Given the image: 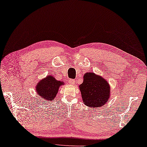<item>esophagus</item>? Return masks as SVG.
Segmentation results:
<instances>
[{
    "mask_svg": "<svg viewBox=\"0 0 147 147\" xmlns=\"http://www.w3.org/2000/svg\"><path fill=\"white\" fill-rule=\"evenodd\" d=\"M68 83L69 85H74V84H75V80H74V79H69V80L68 81Z\"/></svg>",
    "mask_w": 147,
    "mask_h": 147,
    "instance_id": "esophagus-1",
    "label": "esophagus"
}]
</instances>
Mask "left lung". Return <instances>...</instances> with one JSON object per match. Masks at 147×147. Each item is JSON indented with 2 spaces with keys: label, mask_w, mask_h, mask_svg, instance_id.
Listing matches in <instances>:
<instances>
[{
  "label": "left lung",
  "mask_w": 147,
  "mask_h": 147,
  "mask_svg": "<svg viewBox=\"0 0 147 147\" xmlns=\"http://www.w3.org/2000/svg\"><path fill=\"white\" fill-rule=\"evenodd\" d=\"M79 87L83 103L89 107H102L111 96V87L107 81L93 72L84 74L83 82Z\"/></svg>",
  "instance_id": "left-lung-1"
}]
</instances>
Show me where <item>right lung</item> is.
Returning a JSON list of instances; mask_svg holds the SVG:
<instances>
[{"label": "right lung", "mask_w": 147, "mask_h": 147, "mask_svg": "<svg viewBox=\"0 0 147 147\" xmlns=\"http://www.w3.org/2000/svg\"><path fill=\"white\" fill-rule=\"evenodd\" d=\"M64 85L63 81L57 80L53 75H48L37 83L35 89L39 97L45 102H51L56 98L60 86Z\"/></svg>", "instance_id": "add662e5"}]
</instances>
